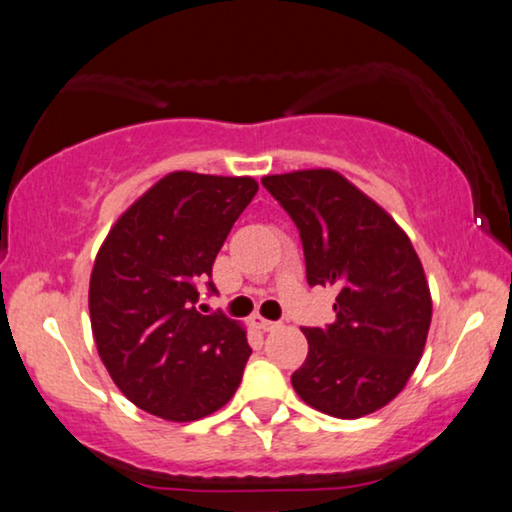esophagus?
<instances>
[{
	"mask_svg": "<svg viewBox=\"0 0 512 512\" xmlns=\"http://www.w3.org/2000/svg\"><path fill=\"white\" fill-rule=\"evenodd\" d=\"M253 325H255L257 329H262V331H273V329H278V327H280V322L264 320L262 315H253Z\"/></svg>",
	"mask_w": 512,
	"mask_h": 512,
	"instance_id": "obj_1",
	"label": "esophagus"
}]
</instances>
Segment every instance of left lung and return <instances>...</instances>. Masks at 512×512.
<instances>
[{
    "mask_svg": "<svg viewBox=\"0 0 512 512\" xmlns=\"http://www.w3.org/2000/svg\"><path fill=\"white\" fill-rule=\"evenodd\" d=\"M299 229L308 285L338 290L336 320L304 327L308 357L294 392L341 420L376 413L406 387L431 325L420 257L392 215L338 171L264 176Z\"/></svg>",
    "mask_w": 512,
    "mask_h": 512,
    "instance_id": "8db88e82",
    "label": "left lung"
}]
</instances>
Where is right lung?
<instances>
[{
	"instance_id": "1",
	"label": "right lung",
	"mask_w": 512,
	"mask_h": 512,
	"mask_svg": "<svg viewBox=\"0 0 512 512\" xmlns=\"http://www.w3.org/2000/svg\"><path fill=\"white\" fill-rule=\"evenodd\" d=\"M257 194L250 176L174 171L111 227L90 276L97 352L125 397L150 415L192 422L234 397L250 357L246 329L197 311L229 229Z\"/></svg>"
}]
</instances>
